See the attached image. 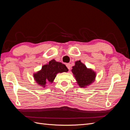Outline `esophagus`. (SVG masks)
Masks as SVG:
<instances>
[{
    "label": "esophagus",
    "mask_w": 130,
    "mask_h": 130,
    "mask_svg": "<svg viewBox=\"0 0 130 130\" xmlns=\"http://www.w3.org/2000/svg\"><path fill=\"white\" fill-rule=\"evenodd\" d=\"M66 66H67V67L68 68V69L69 70H70V68H71V64H70V63H67V64Z\"/></svg>",
    "instance_id": "obj_1"
}]
</instances>
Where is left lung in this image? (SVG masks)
<instances>
[{"label": "left lung", "instance_id": "8db88e82", "mask_svg": "<svg viewBox=\"0 0 130 130\" xmlns=\"http://www.w3.org/2000/svg\"><path fill=\"white\" fill-rule=\"evenodd\" d=\"M72 72L77 85L81 88H86L95 80L96 72L91 68H88L80 60L75 62Z\"/></svg>", "mask_w": 130, "mask_h": 130}]
</instances>
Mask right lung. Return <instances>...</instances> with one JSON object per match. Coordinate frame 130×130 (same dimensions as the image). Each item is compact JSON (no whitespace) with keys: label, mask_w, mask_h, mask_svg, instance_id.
<instances>
[{"label":"right lung","mask_w":130,"mask_h":130,"mask_svg":"<svg viewBox=\"0 0 130 130\" xmlns=\"http://www.w3.org/2000/svg\"><path fill=\"white\" fill-rule=\"evenodd\" d=\"M68 68L65 64L53 60L49 63L43 65L42 69L33 74L34 80L38 85L43 88L46 87L48 82L52 84L58 73L67 72Z\"/></svg>","instance_id":"obj_1"}]
</instances>
